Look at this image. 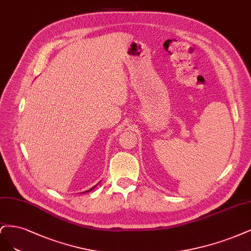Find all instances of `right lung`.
Returning <instances> with one entry per match:
<instances>
[{
	"label": "right lung",
	"instance_id": "add662e5",
	"mask_svg": "<svg viewBox=\"0 0 251 251\" xmlns=\"http://www.w3.org/2000/svg\"><path fill=\"white\" fill-rule=\"evenodd\" d=\"M96 188V185H95V187H93L91 190H88V191H86V192H90V191H92V190H94ZM86 192H83V193H86Z\"/></svg>",
	"mask_w": 251,
	"mask_h": 251
}]
</instances>
